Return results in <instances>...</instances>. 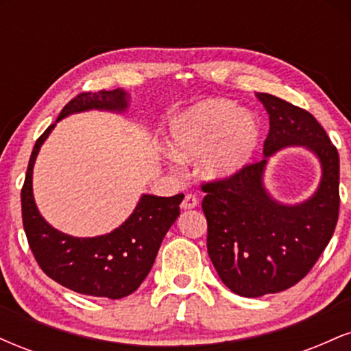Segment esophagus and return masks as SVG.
<instances>
[{
	"instance_id": "obj_1",
	"label": "esophagus",
	"mask_w": 351,
	"mask_h": 351,
	"mask_svg": "<svg viewBox=\"0 0 351 351\" xmlns=\"http://www.w3.org/2000/svg\"><path fill=\"white\" fill-rule=\"evenodd\" d=\"M198 206V198H196L195 195H191V193H188L186 196H184L183 203H181V208L183 209H195Z\"/></svg>"
}]
</instances>
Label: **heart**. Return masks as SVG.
<instances>
[{
  "instance_id": "obj_1",
  "label": "heart",
  "mask_w": 351,
  "mask_h": 351,
  "mask_svg": "<svg viewBox=\"0 0 351 351\" xmlns=\"http://www.w3.org/2000/svg\"><path fill=\"white\" fill-rule=\"evenodd\" d=\"M259 140V125L247 112L229 100L211 99L189 108L171 123L168 145L176 158L206 155L203 173L208 178H229L251 160Z\"/></svg>"
}]
</instances>
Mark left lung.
Returning a JSON list of instances; mask_svg holds the SVG:
<instances>
[{"label": "left lung", "instance_id": "1", "mask_svg": "<svg viewBox=\"0 0 351 351\" xmlns=\"http://www.w3.org/2000/svg\"><path fill=\"white\" fill-rule=\"evenodd\" d=\"M257 99L269 114L264 158L201 184L209 259L224 285L243 297L282 292L304 279L332 239L340 209V158L324 127L276 95ZM293 144L316 153L322 178L313 197L291 207L268 195L263 170L269 156Z\"/></svg>", "mask_w": 351, "mask_h": 351}]
</instances>
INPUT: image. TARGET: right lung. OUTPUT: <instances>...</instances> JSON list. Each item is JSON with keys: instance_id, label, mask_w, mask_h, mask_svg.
I'll return each mask as SVG.
<instances>
[{"instance_id": "obj_1", "label": "right lung", "mask_w": 351, "mask_h": 351, "mask_svg": "<svg viewBox=\"0 0 351 351\" xmlns=\"http://www.w3.org/2000/svg\"><path fill=\"white\" fill-rule=\"evenodd\" d=\"M128 94L115 90L82 92L62 108L58 120L77 112H123ZM56 123L36 140L21 189L23 226L36 263L47 277L71 291L92 297L122 299L140 287L150 272L168 229L180 216L183 195L170 198L143 195L120 228L97 237H74L58 231L39 215L33 196V167L39 148Z\"/></svg>"}]
</instances>
